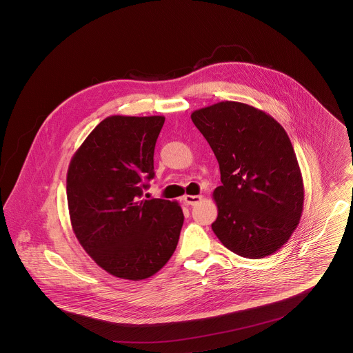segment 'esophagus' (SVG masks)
Returning a JSON list of instances; mask_svg holds the SVG:
<instances>
[{
    "mask_svg": "<svg viewBox=\"0 0 353 353\" xmlns=\"http://www.w3.org/2000/svg\"><path fill=\"white\" fill-rule=\"evenodd\" d=\"M202 196H190V194H185L184 201L188 205H197L199 202L201 201Z\"/></svg>",
    "mask_w": 353,
    "mask_h": 353,
    "instance_id": "obj_1",
    "label": "esophagus"
}]
</instances>
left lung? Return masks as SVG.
<instances>
[{
	"instance_id": "1",
	"label": "left lung",
	"mask_w": 353,
	"mask_h": 353,
	"mask_svg": "<svg viewBox=\"0 0 353 353\" xmlns=\"http://www.w3.org/2000/svg\"><path fill=\"white\" fill-rule=\"evenodd\" d=\"M190 118L219 164L214 234L245 258L278 252L299 225L304 201L302 173L285 128L239 101H219Z\"/></svg>"
}]
</instances>
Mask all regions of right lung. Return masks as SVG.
Returning a JSON list of instances; mask_svg holds the SVG:
<instances>
[{
	"label": "right lung",
	"mask_w": 353,
	"mask_h": 353,
	"mask_svg": "<svg viewBox=\"0 0 353 353\" xmlns=\"http://www.w3.org/2000/svg\"><path fill=\"white\" fill-rule=\"evenodd\" d=\"M164 121V117H108L68 165L75 236L98 266L121 279L141 281L163 269L184 223L179 202L140 200L154 176L153 153Z\"/></svg>",
	"instance_id": "add662e5"
}]
</instances>
